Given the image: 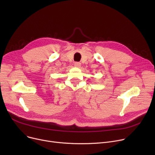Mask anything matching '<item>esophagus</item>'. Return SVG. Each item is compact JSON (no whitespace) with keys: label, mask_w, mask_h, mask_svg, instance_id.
<instances>
[{"label":"esophagus","mask_w":155,"mask_h":155,"mask_svg":"<svg viewBox=\"0 0 155 155\" xmlns=\"http://www.w3.org/2000/svg\"><path fill=\"white\" fill-rule=\"evenodd\" d=\"M74 65L77 67H80L81 66V63L79 62H75L74 63Z\"/></svg>","instance_id":"esophagus-1"}]
</instances>
